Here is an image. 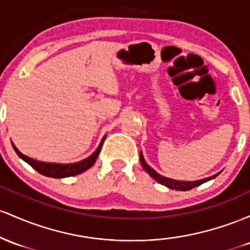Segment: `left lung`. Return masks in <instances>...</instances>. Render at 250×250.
<instances>
[{"mask_svg":"<svg viewBox=\"0 0 250 250\" xmlns=\"http://www.w3.org/2000/svg\"><path fill=\"white\" fill-rule=\"evenodd\" d=\"M139 158H140V164L143 165V169L146 171L148 175H150L151 177L155 179V181H157L158 183L163 184V186H165L167 188H169V189L178 190V191H188V190H191V189H193V188L201 186V184H203V183H206V182L210 181V179L217 177V176L221 173V171H220V172H217L214 176H210V177H207V178H203V179H198V181H177V179L164 177V176L159 175L157 171L153 170L152 167H151L150 165H148L147 163L145 162L144 156H143L142 151H140V153H139Z\"/></svg>","mask_w":250,"mask_h":250,"instance_id":"left-lung-1","label":"left lung"}]
</instances>
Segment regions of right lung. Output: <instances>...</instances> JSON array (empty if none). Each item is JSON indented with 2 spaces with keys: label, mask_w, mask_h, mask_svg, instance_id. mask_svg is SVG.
<instances>
[{
  "label": "right lung",
  "mask_w": 250,
  "mask_h": 250,
  "mask_svg": "<svg viewBox=\"0 0 250 250\" xmlns=\"http://www.w3.org/2000/svg\"><path fill=\"white\" fill-rule=\"evenodd\" d=\"M105 138L106 136H104L102 142H100L99 146L97 147V150H95L91 156L87 157V158L83 159V161L77 162V163H68V164L36 161V159L30 158V157H28L26 155H23L22 152H20L19 148L14 145L13 142H12V145L20 158L23 159L24 162L28 163V164H29L33 169L38 171L39 173H41V175L43 176H47V177H52V178H64V177H71V176L79 175V173L89 169V167L94 164V162L97 161V157L99 156V152L100 150H102Z\"/></svg>",
  "instance_id": "add662e5"
}]
</instances>
